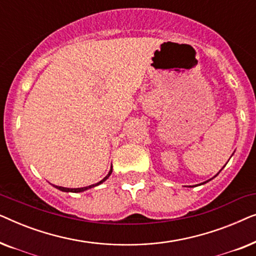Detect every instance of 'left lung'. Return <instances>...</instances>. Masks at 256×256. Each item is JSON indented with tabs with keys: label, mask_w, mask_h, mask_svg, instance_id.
<instances>
[{
	"label": "left lung",
	"mask_w": 256,
	"mask_h": 256,
	"mask_svg": "<svg viewBox=\"0 0 256 256\" xmlns=\"http://www.w3.org/2000/svg\"><path fill=\"white\" fill-rule=\"evenodd\" d=\"M205 183H206V182H205Z\"/></svg>",
	"instance_id": "left-lung-1"
}]
</instances>
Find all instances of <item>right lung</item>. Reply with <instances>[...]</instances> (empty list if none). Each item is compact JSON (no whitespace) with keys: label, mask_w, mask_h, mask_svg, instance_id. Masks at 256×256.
Returning <instances> with one entry per match:
<instances>
[{"label":"right lung","mask_w":256,"mask_h":256,"mask_svg":"<svg viewBox=\"0 0 256 256\" xmlns=\"http://www.w3.org/2000/svg\"><path fill=\"white\" fill-rule=\"evenodd\" d=\"M110 174H112V169H110V172H108L107 176L104 177L102 180H100L99 183H96V184H93V185H90V186H86V188H62V186H56V188H59V190H60V191H64V192H82V191H85V190H87V188H93V186H96V185L101 184V183H102V182L106 180L107 178L110 176Z\"/></svg>","instance_id":"1"}]
</instances>
